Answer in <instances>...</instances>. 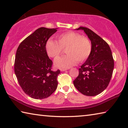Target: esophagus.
<instances>
[{
	"label": "esophagus",
	"mask_w": 128,
	"mask_h": 128,
	"mask_svg": "<svg viewBox=\"0 0 128 128\" xmlns=\"http://www.w3.org/2000/svg\"><path fill=\"white\" fill-rule=\"evenodd\" d=\"M60 70H61V71H62H62H66V70H67V69H64V68H60Z\"/></svg>",
	"instance_id": "obj_1"
}]
</instances>
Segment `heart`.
<instances>
[{"label":"heart","mask_w":128,"mask_h":128,"mask_svg":"<svg viewBox=\"0 0 128 128\" xmlns=\"http://www.w3.org/2000/svg\"><path fill=\"white\" fill-rule=\"evenodd\" d=\"M58 41L51 39L47 41L46 50L51 58H57L61 55L63 49H66L68 55L55 60L56 66L62 68H70L79 62H83L89 57L92 51V45L87 37L80 33L68 32L57 36Z\"/></svg>","instance_id":"heart-1"}]
</instances>
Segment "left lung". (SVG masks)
Wrapping results in <instances>:
<instances>
[{
  "instance_id": "left-lung-1",
  "label": "left lung",
  "mask_w": 128,
  "mask_h": 128,
  "mask_svg": "<svg viewBox=\"0 0 128 128\" xmlns=\"http://www.w3.org/2000/svg\"><path fill=\"white\" fill-rule=\"evenodd\" d=\"M91 40L92 51L85 63L79 69L73 81L76 88L86 96H95L104 90L109 84L114 68V60L108 43L92 30L80 27Z\"/></svg>"
}]
</instances>
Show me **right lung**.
Returning a JSON list of instances; mask_svg holds the SVG:
<instances>
[{"mask_svg": "<svg viewBox=\"0 0 128 128\" xmlns=\"http://www.w3.org/2000/svg\"><path fill=\"white\" fill-rule=\"evenodd\" d=\"M57 29L38 28L17 48L14 66L15 74L24 92L32 98H46L57 88L60 70H52V62L45 47L46 42Z\"/></svg>", "mask_w": 128, "mask_h": 128, "instance_id": "add662e5", "label": "right lung"}]
</instances>
